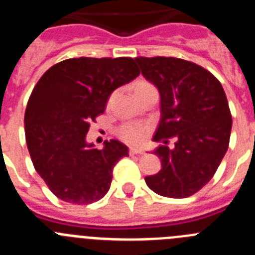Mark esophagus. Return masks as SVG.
<instances>
[{"mask_svg":"<svg viewBox=\"0 0 255 255\" xmlns=\"http://www.w3.org/2000/svg\"><path fill=\"white\" fill-rule=\"evenodd\" d=\"M129 153H130V154H143L144 150L139 149V148H130Z\"/></svg>","mask_w":255,"mask_h":255,"instance_id":"34e87169","label":"esophagus"}]
</instances>
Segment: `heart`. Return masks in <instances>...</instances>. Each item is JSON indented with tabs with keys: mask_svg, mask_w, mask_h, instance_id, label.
<instances>
[{
	"mask_svg": "<svg viewBox=\"0 0 255 255\" xmlns=\"http://www.w3.org/2000/svg\"><path fill=\"white\" fill-rule=\"evenodd\" d=\"M149 89H154L150 83L148 82H138L135 84V93H143L145 91H149ZM148 132H149V128L147 125H143V124H135V123H128L121 125L119 129H117V135L121 140L126 141L129 144H141L148 136Z\"/></svg>",
	"mask_w": 255,
	"mask_h": 255,
	"instance_id": "1",
	"label": "heart"
}]
</instances>
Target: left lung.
<instances>
[{
	"instance_id": "8db88e82",
	"label": "left lung",
	"mask_w": 255,
	"mask_h": 255,
	"mask_svg": "<svg viewBox=\"0 0 255 255\" xmlns=\"http://www.w3.org/2000/svg\"><path fill=\"white\" fill-rule=\"evenodd\" d=\"M141 74L158 88L161 121L153 140L161 171L145 177L154 193L188 198L206 185L227 152L233 117L224 88L212 73L176 57H136ZM177 139L168 148V140Z\"/></svg>"
}]
</instances>
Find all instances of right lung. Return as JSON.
<instances>
[{
	"mask_svg": "<svg viewBox=\"0 0 255 255\" xmlns=\"http://www.w3.org/2000/svg\"><path fill=\"white\" fill-rule=\"evenodd\" d=\"M139 74L131 57L69 58L49 67L33 88L24 116L26 145L58 199L91 204L107 194L115 164L129 149L115 139L97 149L85 136L112 92Z\"/></svg>",
	"mask_w": 255,
	"mask_h": 255,
	"instance_id": "add662e5",
	"label": "right lung"
}]
</instances>
